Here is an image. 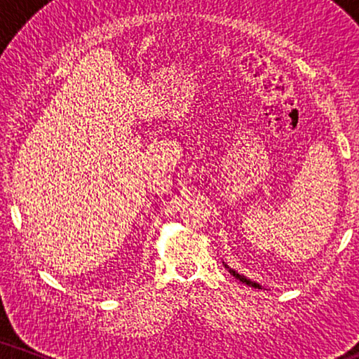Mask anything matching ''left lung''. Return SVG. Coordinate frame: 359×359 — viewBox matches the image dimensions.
Returning <instances> with one entry per match:
<instances>
[{"label":"left lung","instance_id":"left-lung-1","mask_svg":"<svg viewBox=\"0 0 359 359\" xmlns=\"http://www.w3.org/2000/svg\"><path fill=\"white\" fill-rule=\"evenodd\" d=\"M230 273H232L235 278H238V279H240V281H242V283H247V284H250V286H253V287H258V289H262V287H259V286H258V284H257V283H252V281H248V279H245V278H242V276H240V274H238V273H235V271H233V269H230Z\"/></svg>","mask_w":359,"mask_h":359}]
</instances>
